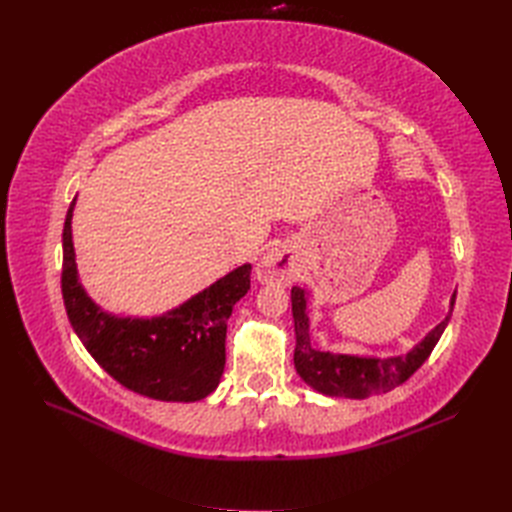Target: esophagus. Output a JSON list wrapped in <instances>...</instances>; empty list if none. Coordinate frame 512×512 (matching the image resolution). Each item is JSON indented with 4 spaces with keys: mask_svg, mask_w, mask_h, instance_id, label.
I'll list each match as a JSON object with an SVG mask.
<instances>
[{
    "mask_svg": "<svg viewBox=\"0 0 512 512\" xmlns=\"http://www.w3.org/2000/svg\"><path fill=\"white\" fill-rule=\"evenodd\" d=\"M294 275V258L284 247H271V250L260 258L256 277L260 282L273 284V282H288Z\"/></svg>",
    "mask_w": 512,
    "mask_h": 512,
    "instance_id": "1",
    "label": "esophagus"
}]
</instances>
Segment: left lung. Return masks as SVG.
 Segmentation results:
<instances>
[{
	"label": "left lung",
	"mask_w": 512,
	"mask_h": 512,
	"mask_svg": "<svg viewBox=\"0 0 512 512\" xmlns=\"http://www.w3.org/2000/svg\"><path fill=\"white\" fill-rule=\"evenodd\" d=\"M451 305H455V297ZM292 318L294 333H297L294 367L305 384L322 395L365 399L404 384L429 359L431 350L436 348L448 320H451V314L406 356H393V359H361V356L331 354L312 348L309 320L305 314V292L301 288H292Z\"/></svg>",
	"instance_id": "8db88e82"
}]
</instances>
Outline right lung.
<instances>
[{"mask_svg":"<svg viewBox=\"0 0 512 512\" xmlns=\"http://www.w3.org/2000/svg\"><path fill=\"white\" fill-rule=\"evenodd\" d=\"M70 203L64 224L61 294L72 329L108 376L126 389L160 401H198L215 391L226 365V322L250 290L243 265L188 303L151 320L104 314L76 280Z\"/></svg>","mask_w":512,"mask_h":512,"instance_id":"right-lung-1","label":"right lung"}]
</instances>
